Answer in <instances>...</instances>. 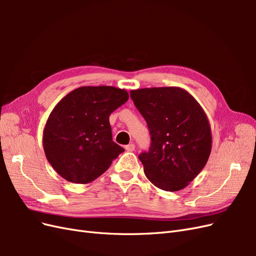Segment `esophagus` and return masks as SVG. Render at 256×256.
Instances as JSON below:
<instances>
[{"label":"esophagus","mask_w":256,"mask_h":256,"mask_svg":"<svg viewBox=\"0 0 256 256\" xmlns=\"http://www.w3.org/2000/svg\"><path fill=\"white\" fill-rule=\"evenodd\" d=\"M125 148H126V150H128V152H134V148H136V146H134V143H130V144H128V145L125 146Z\"/></svg>","instance_id":"34e87169"}]
</instances>
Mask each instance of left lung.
<instances>
[{
  "label": "left lung",
  "instance_id": "obj_1",
  "mask_svg": "<svg viewBox=\"0 0 256 256\" xmlns=\"http://www.w3.org/2000/svg\"><path fill=\"white\" fill-rule=\"evenodd\" d=\"M150 134L148 152L138 154L152 184L166 191L187 187L212 152V130L202 106L180 88L130 92Z\"/></svg>",
  "mask_w": 256,
  "mask_h": 256
}]
</instances>
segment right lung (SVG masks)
<instances>
[{
	"label": "right lung",
	"instance_id": "right-lung-1",
	"mask_svg": "<svg viewBox=\"0 0 256 256\" xmlns=\"http://www.w3.org/2000/svg\"><path fill=\"white\" fill-rule=\"evenodd\" d=\"M129 98L114 86H82L66 95L46 122L44 150L64 180L88 184L122 152L113 142L109 116Z\"/></svg>",
	"mask_w": 256,
	"mask_h": 256
}]
</instances>
